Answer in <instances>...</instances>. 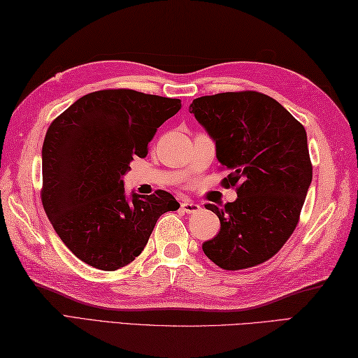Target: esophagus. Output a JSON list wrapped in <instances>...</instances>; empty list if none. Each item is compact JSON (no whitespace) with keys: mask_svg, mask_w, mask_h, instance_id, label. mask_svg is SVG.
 <instances>
[{"mask_svg":"<svg viewBox=\"0 0 358 358\" xmlns=\"http://www.w3.org/2000/svg\"><path fill=\"white\" fill-rule=\"evenodd\" d=\"M201 208L200 204H195L192 201H183L181 203V210L186 212V214H195V212H199Z\"/></svg>","mask_w":358,"mask_h":358,"instance_id":"esophagus-1","label":"esophagus"}]
</instances>
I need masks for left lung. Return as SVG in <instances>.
Segmentation results:
<instances>
[{
  "instance_id": "obj_1",
  "label": "left lung",
  "mask_w": 358,
  "mask_h": 358,
  "mask_svg": "<svg viewBox=\"0 0 358 358\" xmlns=\"http://www.w3.org/2000/svg\"><path fill=\"white\" fill-rule=\"evenodd\" d=\"M189 110L214 138L218 162L231 171L222 185L235 186L238 195L223 209L204 206L222 226L203 243V252L226 271L268 262L295 231L313 181L305 127L255 90L195 98Z\"/></svg>"
}]
</instances>
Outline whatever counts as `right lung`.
I'll return each mask as SVG.
<instances>
[{"mask_svg":"<svg viewBox=\"0 0 358 358\" xmlns=\"http://www.w3.org/2000/svg\"><path fill=\"white\" fill-rule=\"evenodd\" d=\"M180 109L178 98L104 89L52 121L43 143L41 201L58 237L81 262L101 271L124 268L148 245L157 220L180 208L162 189L132 194L129 201L121 180Z\"/></svg>","mask_w":358,"mask_h":358,"instance_id":"obj_1","label":"right lung"}]
</instances>
